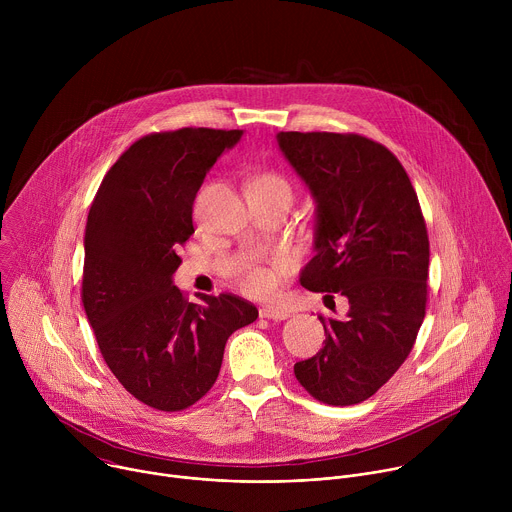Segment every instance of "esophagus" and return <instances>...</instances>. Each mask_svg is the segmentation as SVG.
Returning <instances> with one entry per match:
<instances>
[{"mask_svg": "<svg viewBox=\"0 0 512 512\" xmlns=\"http://www.w3.org/2000/svg\"><path fill=\"white\" fill-rule=\"evenodd\" d=\"M259 316L267 318V320H275V322H281V320L289 318V314L285 310H279V308H261Z\"/></svg>", "mask_w": 512, "mask_h": 512, "instance_id": "34e87169", "label": "esophagus"}]
</instances>
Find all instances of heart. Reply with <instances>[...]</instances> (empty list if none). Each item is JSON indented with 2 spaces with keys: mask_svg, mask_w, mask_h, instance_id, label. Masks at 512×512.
I'll return each mask as SVG.
<instances>
[{
  "mask_svg": "<svg viewBox=\"0 0 512 512\" xmlns=\"http://www.w3.org/2000/svg\"><path fill=\"white\" fill-rule=\"evenodd\" d=\"M249 190H255V192H265V194H283V196H291V190H289V184L283 176L275 174V172H265V174H259ZM243 285L247 291H251V294H257V296H265L269 294V291H273L275 287V275L269 271V269H263V267H251L245 275H243Z\"/></svg>",
  "mask_w": 512,
  "mask_h": 512,
  "instance_id": "b5f03b06",
  "label": "heart"
}]
</instances>
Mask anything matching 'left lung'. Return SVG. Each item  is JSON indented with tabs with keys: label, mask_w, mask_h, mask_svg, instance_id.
<instances>
[{
	"label": "left lung",
	"mask_w": 512,
	"mask_h": 512,
	"mask_svg": "<svg viewBox=\"0 0 512 512\" xmlns=\"http://www.w3.org/2000/svg\"><path fill=\"white\" fill-rule=\"evenodd\" d=\"M277 145L316 202L314 257L300 283L348 300L344 318L320 316L324 348L294 373L318 401L354 405L397 373L425 316L429 241L419 200L399 160L373 139L279 131Z\"/></svg>",
	"instance_id": "1"
}]
</instances>
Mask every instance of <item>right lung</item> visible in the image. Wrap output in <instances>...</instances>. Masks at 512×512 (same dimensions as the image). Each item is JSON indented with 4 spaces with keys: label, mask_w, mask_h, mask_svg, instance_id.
Instances as JSON below:
<instances>
[{
    "label": "right lung",
    "mask_w": 512,
    "mask_h": 512,
    "mask_svg": "<svg viewBox=\"0 0 512 512\" xmlns=\"http://www.w3.org/2000/svg\"><path fill=\"white\" fill-rule=\"evenodd\" d=\"M243 129L184 127L137 139L105 174L85 231L83 304L117 381L141 403L182 411L214 385L229 336L257 308L231 294L188 302L174 285L206 172Z\"/></svg>",
    "instance_id": "add662e5"
}]
</instances>
